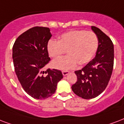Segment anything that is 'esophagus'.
<instances>
[{
	"label": "esophagus",
	"mask_w": 124,
	"mask_h": 124,
	"mask_svg": "<svg viewBox=\"0 0 124 124\" xmlns=\"http://www.w3.org/2000/svg\"><path fill=\"white\" fill-rule=\"evenodd\" d=\"M69 71H62V74L64 76H66L67 75L69 74Z\"/></svg>",
	"instance_id": "esophagus-1"
}]
</instances>
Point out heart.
Segmentation results:
<instances>
[{
    "mask_svg": "<svg viewBox=\"0 0 124 124\" xmlns=\"http://www.w3.org/2000/svg\"><path fill=\"white\" fill-rule=\"evenodd\" d=\"M99 46L98 36L92 31L72 30L58 37V41L50 39L47 51L53 58H58L66 53L68 56L54 60L55 68L67 70L75 68L79 64L85 65L96 55Z\"/></svg>",
    "mask_w": 124,
    "mask_h": 124,
    "instance_id": "heart-1",
    "label": "heart"
}]
</instances>
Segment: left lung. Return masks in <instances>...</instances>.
<instances>
[{"mask_svg": "<svg viewBox=\"0 0 124 124\" xmlns=\"http://www.w3.org/2000/svg\"><path fill=\"white\" fill-rule=\"evenodd\" d=\"M99 39L95 58L82 68L75 71L77 81L71 86L77 96L89 100L98 96L106 88L114 65V45L110 38L100 28L92 26Z\"/></svg>", "mask_w": 124, "mask_h": 124, "instance_id": "8db88e82", "label": "left lung"}]
</instances>
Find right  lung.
I'll return each instance as SVG.
<instances>
[{"label":"right lung","instance_id":"add662e5","mask_svg":"<svg viewBox=\"0 0 124 124\" xmlns=\"http://www.w3.org/2000/svg\"><path fill=\"white\" fill-rule=\"evenodd\" d=\"M47 27L35 26L18 37L13 46L15 71L24 90L37 100H44L54 93L63 78L61 71L47 69L50 61L47 44L51 38ZM47 76H43L44 73Z\"/></svg>","mask_w":124,"mask_h":124}]
</instances>
